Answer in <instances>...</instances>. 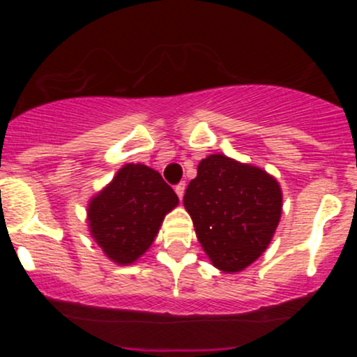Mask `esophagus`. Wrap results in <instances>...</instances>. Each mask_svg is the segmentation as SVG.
<instances>
[{
  "instance_id": "1",
  "label": "esophagus",
  "mask_w": 357,
  "mask_h": 357,
  "mask_svg": "<svg viewBox=\"0 0 357 357\" xmlns=\"http://www.w3.org/2000/svg\"><path fill=\"white\" fill-rule=\"evenodd\" d=\"M185 188H186L185 183H178V185L174 186V192H176V195L179 197V199H183V195H185Z\"/></svg>"
}]
</instances>
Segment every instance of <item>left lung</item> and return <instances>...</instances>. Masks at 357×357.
I'll return each mask as SVG.
<instances>
[{"instance_id": "left-lung-1", "label": "left lung", "mask_w": 357, "mask_h": 357, "mask_svg": "<svg viewBox=\"0 0 357 357\" xmlns=\"http://www.w3.org/2000/svg\"><path fill=\"white\" fill-rule=\"evenodd\" d=\"M183 204L212 264L236 273L271 242L282 215V190L262 169L218 153L200 162Z\"/></svg>"}]
</instances>
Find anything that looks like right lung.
Returning a JSON list of instances; mask_svg holds the SVG:
<instances>
[{
	"instance_id": "add662e5",
	"label": "right lung",
	"mask_w": 357,
	"mask_h": 357,
	"mask_svg": "<svg viewBox=\"0 0 357 357\" xmlns=\"http://www.w3.org/2000/svg\"><path fill=\"white\" fill-rule=\"evenodd\" d=\"M178 195L153 169L128 164L88 207L93 238L112 261L131 264L155 240Z\"/></svg>"
}]
</instances>
